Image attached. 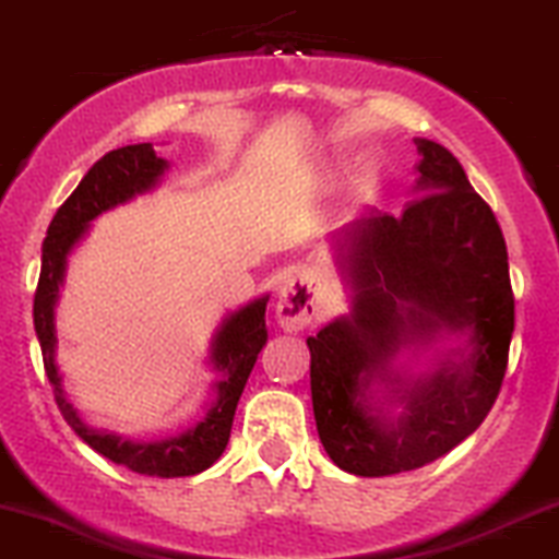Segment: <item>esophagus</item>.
<instances>
[{
  "instance_id": "1",
  "label": "esophagus",
  "mask_w": 559,
  "mask_h": 559,
  "mask_svg": "<svg viewBox=\"0 0 559 559\" xmlns=\"http://www.w3.org/2000/svg\"><path fill=\"white\" fill-rule=\"evenodd\" d=\"M318 312L316 302V284L310 275L297 273L284 281L275 299V318L284 331H302L308 329Z\"/></svg>"
}]
</instances>
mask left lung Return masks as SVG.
Here are the masks:
<instances>
[{
  "mask_svg": "<svg viewBox=\"0 0 559 559\" xmlns=\"http://www.w3.org/2000/svg\"><path fill=\"white\" fill-rule=\"evenodd\" d=\"M416 199L401 217L371 212L334 236L353 310L308 336L318 438L360 477L419 469L469 438L499 397L514 331L493 212L449 148L416 140ZM449 333H462L463 347L432 372L394 366L406 346L426 352ZM384 402L403 405L402 416Z\"/></svg>",
  "mask_w": 559,
  "mask_h": 559,
  "instance_id": "1",
  "label": "left lung"
}]
</instances>
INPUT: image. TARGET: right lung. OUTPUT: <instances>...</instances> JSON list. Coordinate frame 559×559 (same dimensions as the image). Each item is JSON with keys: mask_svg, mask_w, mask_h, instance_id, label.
Masks as SVG:
<instances>
[{"mask_svg": "<svg viewBox=\"0 0 559 559\" xmlns=\"http://www.w3.org/2000/svg\"><path fill=\"white\" fill-rule=\"evenodd\" d=\"M167 167L169 164L156 156L151 143L124 145V148L110 151L100 162L92 164L84 180L66 199V204L55 212L45 243H41V273L34 294V329L39 336L41 358H45V371L52 384L55 403L84 443L92 445L100 456L132 472H140V475L188 477L210 469L228 445L238 397L247 388L257 355L267 342V297L254 299V302L230 312L223 326L217 329L212 340L210 364L217 369L219 379L214 382V395L206 406L204 419L186 432L171 435V438L134 443V440L121 438L108 429L90 427L66 397L63 377L55 364V345H58L55 302H58L60 286H63L71 249L82 241L92 219L114 210V206L127 204L134 195L148 193L151 188H156L158 177L167 171Z\"/></svg>", "mask_w": 559, "mask_h": 559, "instance_id": "1", "label": "right lung"}]
</instances>
